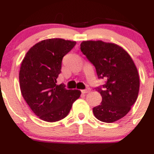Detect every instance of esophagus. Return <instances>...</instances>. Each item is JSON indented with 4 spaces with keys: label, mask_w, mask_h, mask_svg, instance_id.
<instances>
[{
    "label": "esophagus",
    "mask_w": 154,
    "mask_h": 154,
    "mask_svg": "<svg viewBox=\"0 0 154 154\" xmlns=\"http://www.w3.org/2000/svg\"><path fill=\"white\" fill-rule=\"evenodd\" d=\"M91 88H86L85 90H82V93H90V92H91Z\"/></svg>",
    "instance_id": "34e87169"
}]
</instances>
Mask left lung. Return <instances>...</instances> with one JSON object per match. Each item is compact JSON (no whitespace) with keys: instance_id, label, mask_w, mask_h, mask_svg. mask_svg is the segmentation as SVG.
<instances>
[{"instance_id":"left-lung-1","label":"left lung","mask_w":154,"mask_h":154,"mask_svg":"<svg viewBox=\"0 0 154 154\" xmlns=\"http://www.w3.org/2000/svg\"><path fill=\"white\" fill-rule=\"evenodd\" d=\"M82 54L94 65L98 78L106 82L97 88L101 95L100 105L93 109L100 121L111 123L124 117L137 98L138 72L133 60L123 48L102 40H86L80 44Z\"/></svg>"}]
</instances>
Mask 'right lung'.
Returning a JSON list of instances; mask_svg holds the SVG:
<instances>
[{"label":"right lung","mask_w":154,"mask_h":154,"mask_svg":"<svg viewBox=\"0 0 154 154\" xmlns=\"http://www.w3.org/2000/svg\"><path fill=\"white\" fill-rule=\"evenodd\" d=\"M75 44L61 38L42 40L22 60L19 76L21 93L31 110L43 121L54 122L65 118L80 96L78 90H66L63 85L56 84L63 57Z\"/></svg>","instance_id":"obj_1"}]
</instances>
